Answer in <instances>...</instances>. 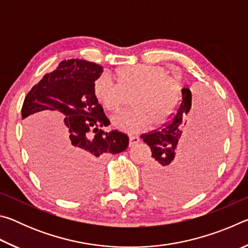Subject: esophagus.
<instances>
[{"mask_svg": "<svg viewBox=\"0 0 248 248\" xmlns=\"http://www.w3.org/2000/svg\"><path fill=\"white\" fill-rule=\"evenodd\" d=\"M140 142V138L137 136H130L129 137V145L130 146H134L137 145Z\"/></svg>", "mask_w": 248, "mask_h": 248, "instance_id": "34e87169", "label": "esophagus"}]
</instances>
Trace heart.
I'll use <instances>...</instances> for the list:
<instances>
[{
  "label": "heart",
  "mask_w": 248,
  "mask_h": 248,
  "mask_svg": "<svg viewBox=\"0 0 248 248\" xmlns=\"http://www.w3.org/2000/svg\"><path fill=\"white\" fill-rule=\"evenodd\" d=\"M166 70L156 65H124L117 69L114 78L100 75L94 81L95 99L110 112L118 111L131 94V108L112 118L117 129L128 133H138L151 124L161 125L170 118L180 94L177 78L166 74Z\"/></svg>",
  "instance_id": "heart-1"
}]
</instances>
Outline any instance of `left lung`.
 Instances as JSON below:
<instances>
[{
	"label": "left lung",
	"instance_id": "1",
	"mask_svg": "<svg viewBox=\"0 0 248 248\" xmlns=\"http://www.w3.org/2000/svg\"><path fill=\"white\" fill-rule=\"evenodd\" d=\"M182 94L170 119L141 136L153 157L145 167V183L154 194L169 199L188 198L207 185L224 134L223 110L215 98L199 93L191 105L190 90L183 89Z\"/></svg>",
	"mask_w": 248,
	"mask_h": 248
}]
</instances>
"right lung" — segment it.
<instances>
[{
	"label": "right lung",
	"mask_w": 248,
	"mask_h": 248,
	"mask_svg": "<svg viewBox=\"0 0 248 248\" xmlns=\"http://www.w3.org/2000/svg\"><path fill=\"white\" fill-rule=\"evenodd\" d=\"M103 66L79 59L64 60L46 74L25 97L22 117L37 171L46 187L65 198H78L94 191L99 183L100 161L129 145L127 134L103 127L110 124L102 105L93 95V84ZM60 111L68 129L59 146L39 136L32 121L35 112Z\"/></svg>",
	"instance_id": "1"
}]
</instances>
